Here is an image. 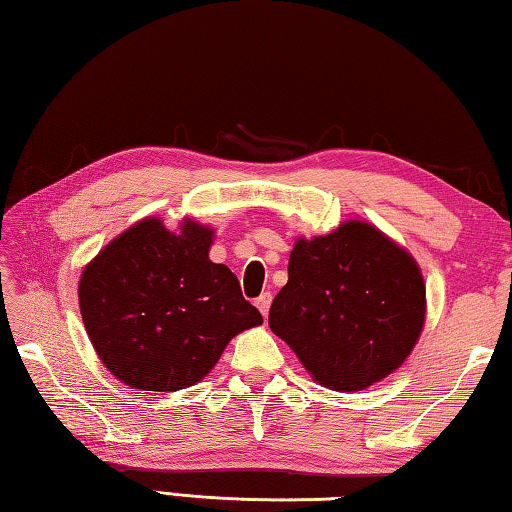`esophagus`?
<instances>
[{
	"label": "esophagus",
	"mask_w": 512,
	"mask_h": 512,
	"mask_svg": "<svg viewBox=\"0 0 512 512\" xmlns=\"http://www.w3.org/2000/svg\"><path fill=\"white\" fill-rule=\"evenodd\" d=\"M271 302H273V296L271 293H262V296H259L257 300H255V305H257V309L262 311V316L266 318L268 316V309H271Z\"/></svg>",
	"instance_id": "1"
}]
</instances>
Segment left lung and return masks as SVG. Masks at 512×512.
<instances>
[{
  "label": "left lung",
  "instance_id": "obj_1",
  "mask_svg": "<svg viewBox=\"0 0 512 512\" xmlns=\"http://www.w3.org/2000/svg\"><path fill=\"white\" fill-rule=\"evenodd\" d=\"M427 318V287L404 246L350 219L323 237H298L289 282L268 327L332 391H363L409 359Z\"/></svg>",
  "mask_w": 512,
  "mask_h": 512
}]
</instances>
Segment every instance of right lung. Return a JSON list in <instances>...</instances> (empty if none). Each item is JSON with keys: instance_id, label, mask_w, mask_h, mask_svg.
<instances>
[{"instance_id": "right-lung-1", "label": "right lung", "mask_w": 512, "mask_h": 512, "mask_svg": "<svg viewBox=\"0 0 512 512\" xmlns=\"http://www.w3.org/2000/svg\"><path fill=\"white\" fill-rule=\"evenodd\" d=\"M214 228L169 230L146 216L85 264L79 307L103 366L121 384L173 393L207 377L237 334L262 325L239 280L214 264Z\"/></svg>"}]
</instances>
